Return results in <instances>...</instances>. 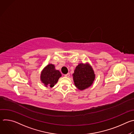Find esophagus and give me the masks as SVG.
Listing matches in <instances>:
<instances>
[{
    "label": "esophagus",
    "instance_id": "esophagus-1",
    "mask_svg": "<svg viewBox=\"0 0 134 134\" xmlns=\"http://www.w3.org/2000/svg\"><path fill=\"white\" fill-rule=\"evenodd\" d=\"M65 77H69V76H70V74H69V73H68V74H65Z\"/></svg>",
    "mask_w": 134,
    "mask_h": 134
}]
</instances>
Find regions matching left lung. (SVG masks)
I'll use <instances>...</instances> for the list:
<instances>
[{"mask_svg": "<svg viewBox=\"0 0 134 134\" xmlns=\"http://www.w3.org/2000/svg\"><path fill=\"white\" fill-rule=\"evenodd\" d=\"M72 76L75 86L80 91L90 87L95 79L94 70L88 63L79 64L76 67Z\"/></svg>", "mask_w": 134, "mask_h": 134, "instance_id": "obj_1", "label": "left lung"}]
</instances>
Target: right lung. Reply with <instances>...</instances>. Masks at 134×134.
<instances>
[{
  "label": "right lung",
  "instance_id": "1",
  "mask_svg": "<svg viewBox=\"0 0 134 134\" xmlns=\"http://www.w3.org/2000/svg\"><path fill=\"white\" fill-rule=\"evenodd\" d=\"M62 77V74L58 70L55 69L54 65L49 64L42 70L40 80L46 87H52Z\"/></svg>",
  "mask_w": 134,
  "mask_h": 134
}]
</instances>
